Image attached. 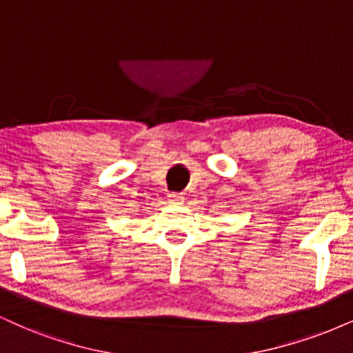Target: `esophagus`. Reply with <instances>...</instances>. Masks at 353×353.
I'll return each instance as SVG.
<instances>
[{
  "instance_id": "1",
  "label": "esophagus",
  "mask_w": 353,
  "mask_h": 353,
  "mask_svg": "<svg viewBox=\"0 0 353 353\" xmlns=\"http://www.w3.org/2000/svg\"><path fill=\"white\" fill-rule=\"evenodd\" d=\"M183 194L181 193H168V201L173 203V204H180L183 203Z\"/></svg>"
}]
</instances>
